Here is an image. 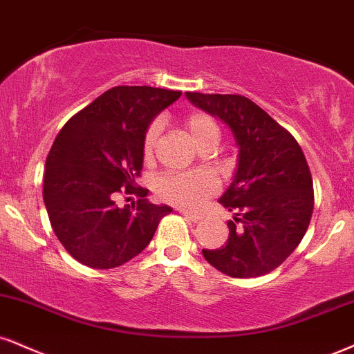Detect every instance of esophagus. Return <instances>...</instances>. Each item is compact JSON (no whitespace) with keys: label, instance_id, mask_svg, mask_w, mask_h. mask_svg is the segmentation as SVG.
I'll return each mask as SVG.
<instances>
[{"label":"esophagus","instance_id":"1","mask_svg":"<svg viewBox=\"0 0 354 354\" xmlns=\"http://www.w3.org/2000/svg\"><path fill=\"white\" fill-rule=\"evenodd\" d=\"M181 214L185 216V218H188L189 221H193V223H199V221L203 219L199 214H194V212H189V211H186V209H181Z\"/></svg>","mask_w":354,"mask_h":354}]
</instances>
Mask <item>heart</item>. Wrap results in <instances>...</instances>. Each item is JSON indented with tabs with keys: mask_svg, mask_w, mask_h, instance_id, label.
Here are the masks:
<instances>
[{
	"mask_svg": "<svg viewBox=\"0 0 354 354\" xmlns=\"http://www.w3.org/2000/svg\"><path fill=\"white\" fill-rule=\"evenodd\" d=\"M186 129L191 140L201 147L204 142L211 138H218V127L209 115L194 112L186 118ZM160 135V122H153L145 131L143 136V155L150 158L155 150L156 140ZM218 191V183L207 173H178L161 176L156 183V193L165 201L176 204V206L196 209Z\"/></svg>",
	"mask_w": 354,
	"mask_h": 354,
	"instance_id": "heart-1",
	"label": "heart"
}]
</instances>
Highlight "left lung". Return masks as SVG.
<instances>
[{
  "instance_id": "left-lung-1",
  "label": "left lung",
  "mask_w": 354,
  "mask_h": 354,
  "mask_svg": "<svg viewBox=\"0 0 354 354\" xmlns=\"http://www.w3.org/2000/svg\"><path fill=\"white\" fill-rule=\"evenodd\" d=\"M191 104L219 117L239 148L234 180L219 203L234 211L229 237L203 255L219 272L252 279L272 272L304 239L313 212V181L300 145L244 95L186 92Z\"/></svg>"
}]
</instances>
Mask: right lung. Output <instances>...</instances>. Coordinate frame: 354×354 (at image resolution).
<instances>
[{
	"instance_id": "add662e5",
	"label": "right lung",
	"mask_w": 354,
	"mask_h": 354,
	"mask_svg": "<svg viewBox=\"0 0 354 354\" xmlns=\"http://www.w3.org/2000/svg\"><path fill=\"white\" fill-rule=\"evenodd\" d=\"M181 92L118 85L75 113L55 136L46 160V209L54 234L75 261L92 269L123 266L150 244L173 209L147 199L136 185L143 136L153 118ZM118 192L139 201L118 208Z\"/></svg>"
}]
</instances>
